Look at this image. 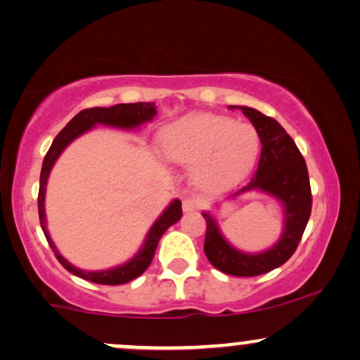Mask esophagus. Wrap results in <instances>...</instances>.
Here are the masks:
<instances>
[{"label":"esophagus","instance_id":"1","mask_svg":"<svg viewBox=\"0 0 360 360\" xmlns=\"http://www.w3.org/2000/svg\"><path fill=\"white\" fill-rule=\"evenodd\" d=\"M200 206H201V201L198 200V198H186L183 201L184 212H194V210H198Z\"/></svg>","mask_w":360,"mask_h":360}]
</instances>
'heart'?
I'll return each instance as SVG.
<instances>
[{"instance_id":"obj_1","label":"heart","mask_w":360,"mask_h":360,"mask_svg":"<svg viewBox=\"0 0 360 360\" xmlns=\"http://www.w3.org/2000/svg\"><path fill=\"white\" fill-rule=\"evenodd\" d=\"M259 148V134L250 123L206 113L172 123L160 142L169 162L194 166V179L205 189L225 188L245 176Z\"/></svg>"}]
</instances>
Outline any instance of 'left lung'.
Segmentation results:
<instances>
[{
  "instance_id": "1",
  "label": "left lung",
  "mask_w": 360,
  "mask_h": 360,
  "mask_svg": "<svg viewBox=\"0 0 360 360\" xmlns=\"http://www.w3.org/2000/svg\"><path fill=\"white\" fill-rule=\"evenodd\" d=\"M240 110L257 130L262 150L257 171L243 188L229 198L257 191L279 201L283 208V233L274 245L260 252H243L226 240L213 213L203 212L206 220L205 254L213 267L230 276L252 278L283 266L295 254L311 214V189L307 162L283 127L249 106H229Z\"/></svg>"
}]
</instances>
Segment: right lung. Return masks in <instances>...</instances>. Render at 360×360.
I'll use <instances>...</instances> for the list:
<instances>
[{
  "label": "right lung",
  "mask_w": 360,
  "mask_h": 360,
  "mask_svg": "<svg viewBox=\"0 0 360 360\" xmlns=\"http://www.w3.org/2000/svg\"><path fill=\"white\" fill-rule=\"evenodd\" d=\"M157 115L155 103H120V105L110 106V108H89L82 110L74 117L71 122L68 123L62 130L59 131L56 139H53L51 148H49L47 155H45L44 164H42V172H40V189H39V218L40 225L45 233L51 249L56 252V257L59 259V262L65 267L71 274L82 278L86 281L96 284H108V286H117V284H125L134 281L139 276H142L148 266H150L152 259H154L155 249L159 245L160 237L164 232L177 223L183 217V208H181V200H172L171 203L160 217L154 221V225L150 226V230L147 232L146 240H143L142 247L137 254L134 255L127 262L120 264L117 267H110L105 271H84L79 267L72 266L68 259H64L60 255V252L57 250L56 243L51 238V233L47 230V214H45V193H47V181L51 176V171L53 164L57 162L62 152L65 150V147L69 143L74 142L81 135L88 134L89 130H93L96 125H105V127H113V128H122V130H137L146 123L152 122Z\"/></svg>",
  "instance_id": "1"
}]
</instances>
